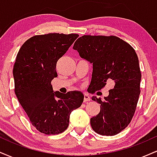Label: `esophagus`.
I'll use <instances>...</instances> for the list:
<instances>
[{
  "label": "esophagus",
  "instance_id": "34e87169",
  "mask_svg": "<svg viewBox=\"0 0 157 157\" xmlns=\"http://www.w3.org/2000/svg\"><path fill=\"white\" fill-rule=\"evenodd\" d=\"M90 97L88 94H84V102H86V101H90Z\"/></svg>",
  "mask_w": 157,
  "mask_h": 157
}]
</instances>
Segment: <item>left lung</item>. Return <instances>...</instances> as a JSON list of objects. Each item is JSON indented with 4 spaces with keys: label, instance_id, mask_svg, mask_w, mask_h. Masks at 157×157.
Segmentation results:
<instances>
[{
    "label": "left lung",
    "instance_id": "8db88e82",
    "mask_svg": "<svg viewBox=\"0 0 157 157\" xmlns=\"http://www.w3.org/2000/svg\"><path fill=\"white\" fill-rule=\"evenodd\" d=\"M73 48L82 58L93 63L90 93H95L113 81L105 100L93 97L100 104V111L91 118L97 134L113 136L129 125L140 94L141 71L134 48L116 36L83 35L75 41Z\"/></svg>",
    "mask_w": 157,
    "mask_h": 157
}]
</instances>
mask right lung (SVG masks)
<instances>
[{
	"instance_id": "obj_1",
	"label": "right lung",
	"mask_w": 157,
	"mask_h": 157,
	"mask_svg": "<svg viewBox=\"0 0 157 157\" xmlns=\"http://www.w3.org/2000/svg\"><path fill=\"white\" fill-rule=\"evenodd\" d=\"M79 37L77 34L35 35L22 45L13 67L15 93L32 125L40 133L55 135L67 129L73 110L82 105L79 91L54 93L57 62Z\"/></svg>"
}]
</instances>
